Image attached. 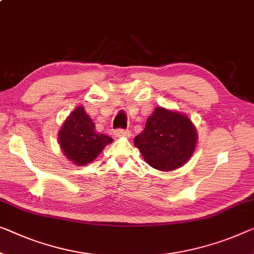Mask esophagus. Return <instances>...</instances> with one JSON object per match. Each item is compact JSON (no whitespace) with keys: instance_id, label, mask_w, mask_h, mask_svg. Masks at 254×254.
I'll return each mask as SVG.
<instances>
[{"instance_id":"1","label":"esophagus","mask_w":254,"mask_h":254,"mask_svg":"<svg viewBox=\"0 0 254 254\" xmlns=\"http://www.w3.org/2000/svg\"><path fill=\"white\" fill-rule=\"evenodd\" d=\"M114 134L116 137H127V138H130V131L128 130H123V128H119V130H115L114 131Z\"/></svg>"}]
</instances>
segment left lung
Instances as JSON below:
<instances>
[{
	"mask_svg": "<svg viewBox=\"0 0 254 254\" xmlns=\"http://www.w3.org/2000/svg\"><path fill=\"white\" fill-rule=\"evenodd\" d=\"M197 132L189 117L179 112L156 107L134 138L143 160L160 171H173L186 164L194 154Z\"/></svg>",
	"mask_w": 254,
	"mask_h": 254,
	"instance_id": "1",
	"label": "left lung"
}]
</instances>
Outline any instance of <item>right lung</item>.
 I'll use <instances>...</instances> for the list:
<instances>
[{
    "mask_svg": "<svg viewBox=\"0 0 254 254\" xmlns=\"http://www.w3.org/2000/svg\"><path fill=\"white\" fill-rule=\"evenodd\" d=\"M60 148L65 156L76 165H86L99 155L106 145L113 141L107 134L98 133L96 126L79 106L64 122L58 133Z\"/></svg>",
    "mask_w": 254,
    "mask_h": 254,
    "instance_id": "add662e5",
    "label": "right lung"
}]
</instances>
